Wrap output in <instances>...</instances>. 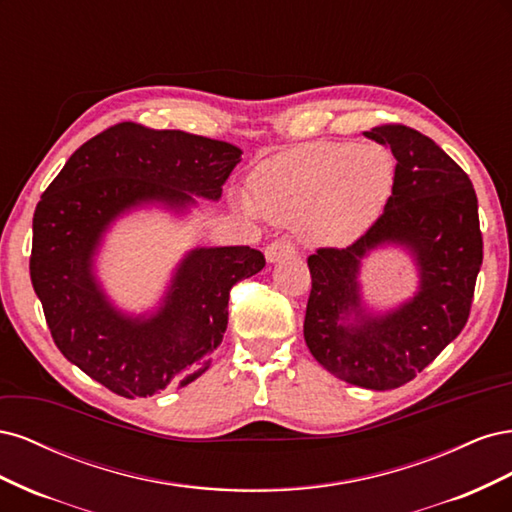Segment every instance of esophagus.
I'll list each match as a JSON object with an SVG mask.
<instances>
[{"label":"esophagus","mask_w":512,"mask_h":512,"mask_svg":"<svg viewBox=\"0 0 512 512\" xmlns=\"http://www.w3.org/2000/svg\"><path fill=\"white\" fill-rule=\"evenodd\" d=\"M294 254V245L288 239H275L265 247V256L269 262H277Z\"/></svg>","instance_id":"obj_1"}]
</instances>
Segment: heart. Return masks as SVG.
<instances>
[{"label": "heart", "mask_w": 512, "mask_h": 512, "mask_svg": "<svg viewBox=\"0 0 512 512\" xmlns=\"http://www.w3.org/2000/svg\"><path fill=\"white\" fill-rule=\"evenodd\" d=\"M397 162L382 145L312 143L256 168L243 211L297 224L316 245H348L378 220L395 185Z\"/></svg>", "instance_id": "heart-1"}]
</instances>
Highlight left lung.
<instances>
[{"instance_id":"obj_1","label":"left lung","mask_w":512,"mask_h":512,"mask_svg":"<svg viewBox=\"0 0 512 512\" xmlns=\"http://www.w3.org/2000/svg\"><path fill=\"white\" fill-rule=\"evenodd\" d=\"M397 160L393 194L380 218L352 245L320 247L307 258L312 292L305 342L339 380L371 391L410 382L466 327L483 265L478 200L463 168L401 123L365 132ZM386 242L404 244L419 267V292L374 317L360 303V258Z\"/></svg>"}]
</instances>
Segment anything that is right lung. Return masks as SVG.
<instances>
[{"label":"right lung","mask_w":512,"mask_h":512,"mask_svg":"<svg viewBox=\"0 0 512 512\" xmlns=\"http://www.w3.org/2000/svg\"><path fill=\"white\" fill-rule=\"evenodd\" d=\"M241 149L134 121L89 138L40 196L29 275L53 342L70 363L121 397L185 386L211 363L228 324L230 290L265 267L247 245L198 247L181 260L164 303L149 318L117 312L96 282L94 254L123 211L194 196L220 200Z\"/></svg>","instance_id":"1"}]
</instances>
